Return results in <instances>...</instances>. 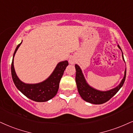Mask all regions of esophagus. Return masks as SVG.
<instances>
[{"label":"esophagus","instance_id":"obj_1","mask_svg":"<svg viewBox=\"0 0 133 133\" xmlns=\"http://www.w3.org/2000/svg\"><path fill=\"white\" fill-rule=\"evenodd\" d=\"M69 63L70 64H74L75 63V60H74V58H70V59H69Z\"/></svg>","mask_w":133,"mask_h":133}]
</instances>
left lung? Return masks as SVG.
Here are the masks:
<instances>
[{
  "label": "left lung",
  "instance_id": "1",
  "mask_svg": "<svg viewBox=\"0 0 133 133\" xmlns=\"http://www.w3.org/2000/svg\"><path fill=\"white\" fill-rule=\"evenodd\" d=\"M118 47L122 50L119 45H118ZM122 57L123 60L124 61L123 53ZM75 68H76V71L75 79H76L78 92L84 101L93 104H102L109 101L113 96H114L117 94V92L120 89V88L123 85L124 82L125 81L126 75H127V69H125L123 78L118 86L114 88V89L109 90V91H101L92 88L88 84L86 79H85L84 75L82 73L81 68L76 64L75 65Z\"/></svg>",
  "mask_w": 133,
  "mask_h": 133
}]
</instances>
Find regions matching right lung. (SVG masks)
I'll return each mask as SVG.
<instances>
[{
  "label": "right lung",
  "mask_w": 133,
  "mask_h": 133,
  "mask_svg": "<svg viewBox=\"0 0 133 133\" xmlns=\"http://www.w3.org/2000/svg\"><path fill=\"white\" fill-rule=\"evenodd\" d=\"M21 43L22 42L16 47L14 52L11 63V76L14 84L22 94L32 101L39 102L48 101L57 94L60 79L63 76L64 71L66 69V67L68 65V62L66 60L59 62L50 76L41 83L37 84L24 83L20 81L17 76L15 71L14 65V56Z\"/></svg>",
  "instance_id": "1"
}]
</instances>
